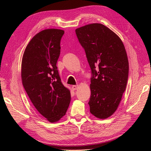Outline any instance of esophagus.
<instances>
[{
  "label": "esophagus",
  "instance_id": "obj_1",
  "mask_svg": "<svg viewBox=\"0 0 151 151\" xmlns=\"http://www.w3.org/2000/svg\"><path fill=\"white\" fill-rule=\"evenodd\" d=\"M78 88V85H73L72 86V89L73 90H76Z\"/></svg>",
  "mask_w": 151,
  "mask_h": 151
}]
</instances>
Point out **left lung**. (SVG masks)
<instances>
[{"mask_svg":"<svg viewBox=\"0 0 151 151\" xmlns=\"http://www.w3.org/2000/svg\"><path fill=\"white\" fill-rule=\"evenodd\" d=\"M84 48L91 70L90 113L106 119L118 108L129 74V62L124 44L109 28L91 24L75 30Z\"/></svg>","mask_w":151,"mask_h":151,"instance_id":"8db88e82","label":"left lung"}]
</instances>
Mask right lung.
Segmentation results:
<instances>
[{"instance_id":"add662e5","label":"right lung","mask_w":151,"mask_h":151,"mask_svg":"<svg viewBox=\"0 0 151 151\" xmlns=\"http://www.w3.org/2000/svg\"><path fill=\"white\" fill-rule=\"evenodd\" d=\"M65 32L46 29L38 33L28 44L22 58V84L39 113L50 122L65 115L70 91L61 81L57 63L60 41Z\"/></svg>"}]
</instances>
